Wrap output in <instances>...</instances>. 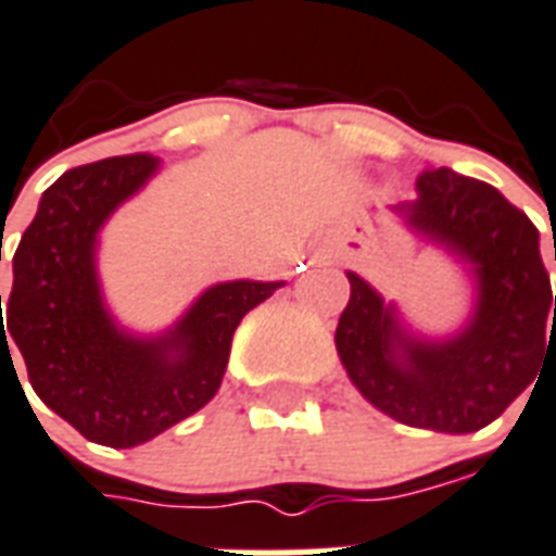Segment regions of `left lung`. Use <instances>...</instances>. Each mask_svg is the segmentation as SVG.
Masks as SVG:
<instances>
[{"instance_id": "8db88e82", "label": "left lung", "mask_w": 556, "mask_h": 556, "mask_svg": "<svg viewBox=\"0 0 556 556\" xmlns=\"http://www.w3.org/2000/svg\"><path fill=\"white\" fill-rule=\"evenodd\" d=\"M418 197L389 205L401 224L466 270L471 309L454 332H418L368 279L348 270L351 300L336 351L356 392L382 415L435 433H475L530 382L556 327L540 229L492 185L439 167Z\"/></svg>"}]
</instances>
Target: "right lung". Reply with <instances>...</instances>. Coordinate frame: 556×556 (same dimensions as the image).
I'll use <instances>...</instances> for the list:
<instances>
[{"instance_id": "right-lung-1", "label": "right lung", "mask_w": 556, "mask_h": 556, "mask_svg": "<svg viewBox=\"0 0 556 556\" xmlns=\"http://www.w3.org/2000/svg\"><path fill=\"white\" fill-rule=\"evenodd\" d=\"M159 167L162 159L138 152L59 176L20 238L5 309L0 294V359L20 351L37 397L97 445H143L203 409L241 318L286 286L215 282L167 330L123 327L102 294L100 236Z\"/></svg>"}]
</instances>
